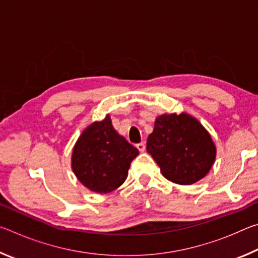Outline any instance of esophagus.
<instances>
[{"mask_svg":"<svg viewBox=\"0 0 258 258\" xmlns=\"http://www.w3.org/2000/svg\"><path fill=\"white\" fill-rule=\"evenodd\" d=\"M137 148H138V150L140 151V152H143L146 150V145L143 142H141V143H138L137 145Z\"/></svg>","mask_w":258,"mask_h":258,"instance_id":"esophagus-1","label":"esophagus"}]
</instances>
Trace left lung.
I'll list each match as a JSON object with an SVG mask.
<instances>
[{
	"mask_svg": "<svg viewBox=\"0 0 258 258\" xmlns=\"http://www.w3.org/2000/svg\"><path fill=\"white\" fill-rule=\"evenodd\" d=\"M147 151L167 180L182 185L206 176L216 157L211 135L185 112L157 117L154 132L148 137Z\"/></svg>",
	"mask_w": 258,
	"mask_h": 258,
	"instance_id": "8db88e82",
	"label": "left lung"
}]
</instances>
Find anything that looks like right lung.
Returning a JSON list of instances; mask_svg holds the SVG:
<instances>
[{"label": "right lung", "instance_id": "right-lung-1", "mask_svg": "<svg viewBox=\"0 0 258 258\" xmlns=\"http://www.w3.org/2000/svg\"><path fill=\"white\" fill-rule=\"evenodd\" d=\"M139 150L112 127L110 116L83 131L72 155V168L83 185L108 194L125 182Z\"/></svg>", "mask_w": 258, "mask_h": 258}]
</instances>
